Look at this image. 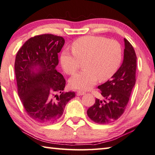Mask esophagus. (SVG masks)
Masks as SVG:
<instances>
[{
  "label": "esophagus",
  "mask_w": 155,
  "mask_h": 155,
  "mask_svg": "<svg viewBox=\"0 0 155 155\" xmlns=\"http://www.w3.org/2000/svg\"><path fill=\"white\" fill-rule=\"evenodd\" d=\"M85 94V91H78L77 93V95H82Z\"/></svg>",
  "instance_id": "esophagus-1"
}]
</instances>
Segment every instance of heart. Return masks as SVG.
<instances>
[{"instance_id":"b5f03b06","label":"heart","mask_w":155,"mask_h":155,"mask_svg":"<svg viewBox=\"0 0 155 155\" xmlns=\"http://www.w3.org/2000/svg\"><path fill=\"white\" fill-rule=\"evenodd\" d=\"M72 51H64L60 57L61 65L66 74L72 75L85 61L80 72L70 78L74 89H89L99 79H109L119 68L122 60V47L119 42L102 36H83L72 44Z\"/></svg>"}]
</instances>
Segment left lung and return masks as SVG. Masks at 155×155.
Here are the masks:
<instances>
[{"instance_id":"8db88e82","label":"left lung","mask_w":155,"mask_h":155,"mask_svg":"<svg viewBox=\"0 0 155 155\" xmlns=\"http://www.w3.org/2000/svg\"><path fill=\"white\" fill-rule=\"evenodd\" d=\"M124 58L122 65L110 80L97 87L105 100L102 101L96 98L95 103L87 110L88 117L98 124L110 123L121 116L136 83V52L127 39L124 38Z\"/></svg>"}]
</instances>
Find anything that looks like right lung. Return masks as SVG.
<instances>
[{
  "mask_svg": "<svg viewBox=\"0 0 155 155\" xmlns=\"http://www.w3.org/2000/svg\"><path fill=\"white\" fill-rule=\"evenodd\" d=\"M63 37L45 34L29 38L17 53L15 73L18 92L25 110L40 123H55L74 91H63L66 80L58 72Z\"/></svg>",
  "mask_w": 155,
  "mask_h": 155,
  "instance_id": "add662e5",
  "label": "right lung"
}]
</instances>
